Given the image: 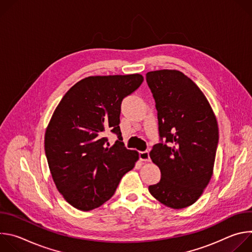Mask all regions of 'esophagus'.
I'll return each mask as SVG.
<instances>
[{
    "label": "esophagus",
    "mask_w": 252,
    "mask_h": 252,
    "mask_svg": "<svg viewBox=\"0 0 252 252\" xmlns=\"http://www.w3.org/2000/svg\"><path fill=\"white\" fill-rule=\"evenodd\" d=\"M139 158L142 161H150L151 158H150V153L148 151L145 152H140L139 153Z\"/></svg>",
    "instance_id": "obj_1"
}]
</instances>
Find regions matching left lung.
<instances>
[{
  "label": "left lung",
  "instance_id": "obj_1",
  "mask_svg": "<svg viewBox=\"0 0 252 252\" xmlns=\"http://www.w3.org/2000/svg\"><path fill=\"white\" fill-rule=\"evenodd\" d=\"M147 83L156 100L160 142L150 157L161 173L151 194L165 206L193 204L207 187L219 145V126L200 89L182 71H149Z\"/></svg>",
  "mask_w": 252,
  "mask_h": 252
}]
</instances>
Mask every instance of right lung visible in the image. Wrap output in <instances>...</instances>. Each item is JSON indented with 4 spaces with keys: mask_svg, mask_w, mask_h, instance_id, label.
Masks as SVG:
<instances>
[{
    "mask_svg": "<svg viewBox=\"0 0 252 252\" xmlns=\"http://www.w3.org/2000/svg\"><path fill=\"white\" fill-rule=\"evenodd\" d=\"M143 82L138 74L94 76L71 87L56 107L45 134L54 183L77 209H94L114 194L138 153L127 150L120 128L121 104ZM118 135L112 147L104 136Z\"/></svg>",
    "mask_w": 252,
    "mask_h": 252,
    "instance_id": "right-lung-1",
    "label": "right lung"
}]
</instances>
